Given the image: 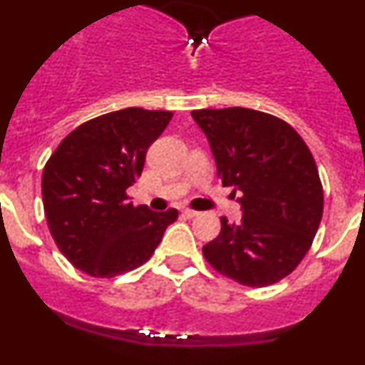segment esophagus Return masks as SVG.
<instances>
[{
	"label": "esophagus",
	"instance_id": "esophagus-1",
	"mask_svg": "<svg viewBox=\"0 0 365 365\" xmlns=\"http://www.w3.org/2000/svg\"><path fill=\"white\" fill-rule=\"evenodd\" d=\"M183 215H185L187 219H192V217H196V215H197V212H196V210L185 208V210H183Z\"/></svg>",
	"mask_w": 365,
	"mask_h": 365
}]
</instances>
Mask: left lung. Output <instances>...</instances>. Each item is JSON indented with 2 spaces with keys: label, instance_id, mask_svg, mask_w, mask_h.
Here are the masks:
<instances>
[{
  "label": "left lung",
  "instance_id": "8db88e82",
  "mask_svg": "<svg viewBox=\"0 0 365 365\" xmlns=\"http://www.w3.org/2000/svg\"><path fill=\"white\" fill-rule=\"evenodd\" d=\"M217 176L240 190L238 224L220 217L203 247L210 267L238 284L263 288L292 274L311 249L323 215L318 165L300 134L281 118L247 108L197 109Z\"/></svg>",
  "mask_w": 365,
  "mask_h": 365
}]
</instances>
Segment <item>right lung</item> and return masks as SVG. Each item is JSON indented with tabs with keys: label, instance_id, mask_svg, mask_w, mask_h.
<instances>
[{
	"label": "right lung",
	"instance_id": "right-lung-1",
	"mask_svg": "<svg viewBox=\"0 0 365 365\" xmlns=\"http://www.w3.org/2000/svg\"><path fill=\"white\" fill-rule=\"evenodd\" d=\"M171 118V111L143 108L102 114L73 128L46 162L47 226L60 252L84 274L109 279L141 267L178 219V210L152 212L127 194Z\"/></svg>",
	"mask_w": 365,
	"mask_h": 365
}]
</instances>
